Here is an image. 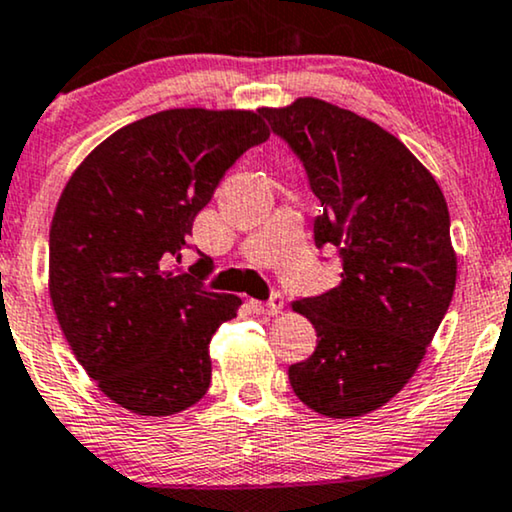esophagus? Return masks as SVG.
<instances>
[{
  "mask_svg": "<svg viewBox=\"0 0 512 512\" xmlns=\"http://www.w3.org/2000/svg\"><path fill=\"white\" fill-rule=\"evenodd\" d=\"M250 307H252V312H255V314L274 316V314H278V312H281V309H283V295H281V293H274V295L269 297V302H257V300H252Z\"/></svg>",
  "mask_w": 512,
  "mask_h": 512,
  "instance_id": "1",
  "label": "esophagus"
}]
</instances>
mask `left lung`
I'll return each mask as SVG.
<instances>
[{"instance_id": "8db88e82", "label": "left lung", "mask_w": 512, "mask_h": 512, "mask_svg": "<svg viewBox=\"0 0 512 512\" xmlns=\"http://www.w3.org/2000/svg\"><path fill=\"white\" fill-rule=\"evenodd\" d=\"M262 115L321 200L316 248L333 245L342 264L340 286L293 302L319 342L288 368L290 385L321 416H364L409 383L454 297L444 193L409 148L357 113L304 96Z\"/></svg>"}]
</instances>
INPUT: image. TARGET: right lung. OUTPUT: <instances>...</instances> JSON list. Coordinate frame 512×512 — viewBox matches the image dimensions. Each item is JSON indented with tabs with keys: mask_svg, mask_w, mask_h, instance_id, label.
Returning <instances> with one entry per match:
<instances>
[{
	"mask_svg": "<svg viewBox=\"0 0 512 512\" xmlns=\"http://www.w3.org/2000/svg\"><path fill=\"white\" fill-rule=\"evenodd\" d=\"M262 108H172L118 129L68 179L49 231V295L99 390L139 416H172L210 387V340L241 297L174 264L193 219L248 148ZM193 267L210 274L212 260Z\"/></svg>",
	"mask_w": 512,
	"mask_h": 512,
	"instance_id": "1",
	"label": "right lung"
}]
</instances>
